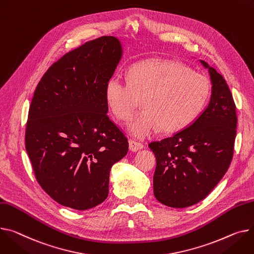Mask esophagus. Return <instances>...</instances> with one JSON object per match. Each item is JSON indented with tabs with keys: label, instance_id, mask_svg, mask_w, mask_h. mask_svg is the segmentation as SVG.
<instances>
[{
	"label": "esophagus",
	"instance_id": "esophagus-1",
	"mask_svg": "<svg viewBox=\"0 0 254 254\" xmlns=\"http://www.w3.org/2000/svg\"><path fill=\"white\" fill-rule=\"evenodd\" d=\"M128 148H129V150L132 151V152H137V151L143 149V148H144V145L141 144V143H138V142H136V141H133V140H129V141H128Z\"/></svg>",
	"mask_w": 254,
	"mask_h": 254
}]
</instances>
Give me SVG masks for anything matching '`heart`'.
Instances as JSON below:
<instances>
[{
  "label": "heart",
  "instance_id": "1",
  "mask_svg": "<svg viewBox=\"0 0 254 254\" xmlns=\"http://www.w3.org/2000/svg\"><path fill=\"white\" fill-rule=\"evenodd\" d=\"M127 81L112 76L105 84V101L112 114L127 121L139 106L144 109L127 125V131L145 139L159 127L175 132L189 126L203 110L210 94L208 79L189 67L167 59L132 65Z\"/></svg>",
  "mask_w": 254,
  "mask_h": 254
}]
</instances>
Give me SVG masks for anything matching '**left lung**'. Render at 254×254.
Segmentation results:
<instances>
[{"instance_id":"8db88e82","label":"left lung","mask_w":254,"mask_h":254,"mask_svg":"<svg viewBox=\"0 0 254 254\" xmlns=\"http://www.w3.org/2000/svg\"><path fill=\"white\" fill-rule=\"evenodd\" d=\"M211 81V96L197 120L172 137L152 142L156 157L155 198L162 204L185 208L203 200L223 179L231 164L237 114L227 81L200 60Z\"/></svg>"}]
</instances>
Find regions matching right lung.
Returning a JSON list of instances; mask_svg holds the SVG:
<instances>
[{
    "label": "right lung",
    "mask_w": 254,
    "mask_h": 254,
    "mask_svg": "<svg viewBox=\"0 0 254 254\" xmlns=\"http://www.w3.org/2000/svg\"><path fill=\"white\" fill-rule=\"evenodd\" d=\"M122 57L117 38L90 41L51 66L33 94L26 152L41 187L63 206L86 210L102 203L112 165L127 153L104 95Z\"/></svg>",
    "instance_id": "obj_1"
}]
</instances>
